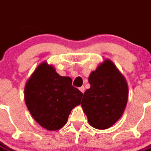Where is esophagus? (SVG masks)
Segmentation results:
<instances>
[{"mask_svg": "<svg viewBox=\"0 0 151 151\" xmlns=\"http://www.w3.org/2000/svg\"><path fill=\"white\" fill-rule=\"evenodd\" d=\"M84 90H85V88H84V87H80V88H79L80 91H81V93H84Z\"/></svg>", "mask_w": 151, "mask_h": 151, "instance_id": "1", "label": "esophagus"}]
</instances>
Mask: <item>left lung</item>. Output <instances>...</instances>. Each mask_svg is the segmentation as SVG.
<instances>
[{
	"instance_id": "8db88e82",
	"label": "left lung",
	"mask_w": 151,
	"mask_h": 151,
	"mask_svg": "<svg viewBox=\"0 0 151 151\" xmlns=\"http://www.w3.org/2000/svg\"><path fill=\"white\" fill-rule=\"evenodd\" d=\"M90 88L85 91L81 107L92 127L104 130L122 116L128 99V87L122 74L106 59L89 76Z\"/></svg>"
}]
</instances>
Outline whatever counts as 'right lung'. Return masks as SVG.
Instances as JSON below:
<instances>
[{
	"label": "right lung",
	"instance_id": "obj_1",
	"mask_svg": "<svg viewBox=\"0 0 151 151\" xmlns=\"http://www.w3.org/2000/svg\"><path fill=\"white\" fill-rule=\"evenodd\" d=\"M82 96L72 85L70 77L61 76L46 61L35 69L24 88L29 111L48 130H58L65 125L71 110L81 104Z\"/></svg>",
	"mask_w": 151,
	"mask_h": 151
}]
</instances>
